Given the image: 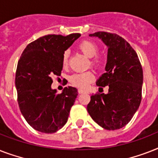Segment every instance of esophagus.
Returning <instances> with one entry per match:
<instances>
[{
    "mask_svg": "<svg viewBox=\"0 0 158 158\" xmlns=\"http://www.w3.org/2000/svg\"><path fill=\"white\" fill-rule=\"evenodd\" d=\"M79 94H89V92L86 91V90H84V89H79L78 90Z\"/></svg>",
    "mask_w": 158,
    "mask_h": 158,
    "instance_id": "34e87169",
    "label": "esophagus"
}]
</instances>
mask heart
Instances as JSON below:
<instances>
[{
    "label": "heart",
    "instance_id": "obj_1",
    "mask_svg": "<svg viewBox=\"0 0 158 158\" xmlns=\"http://www.w3.org/2000/svg\"><path fill=\"white\" fill-rule=\"evenodd\" d=\"M77 49L82 52L84 56L90 58L89 64L95 68H100L101 66V60L96 56L98 53V47L96 43L93 41L84 40L78 43ZM68 60H69V52H64L62 56V63L64 66H67L68 64ZM95 79V74L93 70H88V71L82 72V73H76L72 74L69 79V81L74 86L80 88V89H85L91 82H93Z\"/></svg>",
    "mask_w": 158,
    "mask_h": 158
}]
</instances>
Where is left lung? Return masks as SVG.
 I'll return each mask as SVG.
<instances>
[{"instance_id":"1","label":"left lung","mask_w":158,"mask_h":158,"mask_svg":"<svg viewBox=\"0 0 158 158\" xmlns=\"http://www.w3.org/2000/svg\"><path fill=\"white\" fill-rule=\"evenodd\" d=\"M98 37L107 46L106 73L97 82L108 94L91 96L87 106L92 119L108 130L124 127L135 115L142 99L143 69L138 55L130 43L115 33L97 32L89 34Z\"/></svg>"}]
</instances>
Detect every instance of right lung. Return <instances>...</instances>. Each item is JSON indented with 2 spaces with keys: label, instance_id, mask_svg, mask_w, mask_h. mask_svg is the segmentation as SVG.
<instances>
[{
  "label": "right lung",
  "instance_id": "right-lung-1",
  "mask_svg": "<svg viewBox=\"0 0 158 158\" xmlns=\"http://www.w3.org/2000/svg\"><path fill=\"white\" fill-rule=\"evenodd\" d=\"M79 33L48 34L28 44L19 60L15 74L17 100L22 115L39 132L52 134L61 129L78 95L76 88L61 94L52 89V76H60L62 56Z\"/></svg>",
  "mask_w": 158,
  "mask_h": 158
}]
</instances>
